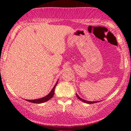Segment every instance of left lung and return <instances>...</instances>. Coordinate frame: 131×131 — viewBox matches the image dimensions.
Returning a JSON list of instances; mask_svg holds the SVG:
<instances>
[{
	"instance_id": "8db88e82",
	"label": "left lung",
	"mask_w": 131,
	"mask_h": 131,
	"mask_svg": "<svg viewBox=\"0 0 131 131\" xmlns=\"http://www.w3.org/2000/svg\"><path fill=\"white\" fill-rule=\"evenodd\" d=\"M76 96H77V97H78V98H79V99L80 100H81V101H82L84 102V103H88V104H93V103H98V101H86V100L82 99V98H80V96H79L78 95V94H76Z\"/></svg>"
}]
</instances>
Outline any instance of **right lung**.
I'll return each mask as SVG.
<instances>
[{"label": "right lung", "instance_id": "add662e5", "mask_svg": "<svg viewBox=\"0 0 131 131\" xmlns=\"http://www.w3.org/2000/svg\"><path fill=\"white\" fill-rule=\"evenodd\" d=\"M57 83H58V81L57 82L56 84H55V85L54 86V87H53V88L52 89V90L51 91V92L49 93V94L48 95H46L43 98H39V99H37V100H26V101H27L28 102H31V103H44V102H46L48 101V100H49L51 98H52L53 97V95H54V91H55V88L56 87V86L57 85Z\"/></svg>", "mask_w": 131, "mask_h": 131}]
</instances>
